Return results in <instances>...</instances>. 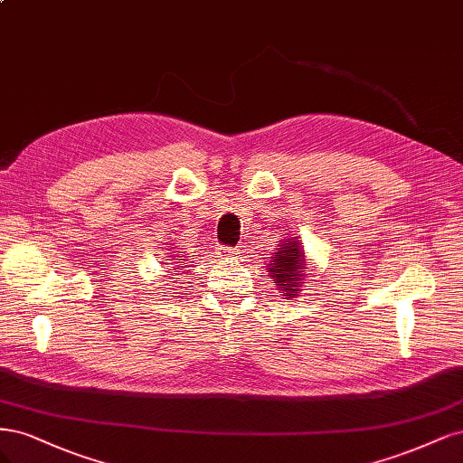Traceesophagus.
I'll return each mask as SVG.
<instances>
[{
  "instance_id": "34e87169",
  "label": "esophagus",
  "mask_w": 463,
  "mask_h": 463,
  "mask_svg": "<svg viewBox=\"0 0 463 463\" xmlns=\"http://www.w3.org/2000/svg\"><path fill=\"white\" fill-rule=\"evenodd\" d=\"M217 253H219L221 260H232V258H236V248L221 246V248H217Z\"/></svg>"
}]
</instances>
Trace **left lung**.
I'll list each match as a JSON object with an SVG mask.
<instances>
[{
    "instance_id": "left-lung-1",
    "label": "left lung",
    "mask_w": 463,
    "mask_h": 463,
    "mask_svg": "<svg viewBox=\"0 0 463 463\" xmlns=\"http://www.w3.org/2000/svg\"><path fill=\"white\" fill-rule=\"evenodd\" d=\"M269 261L271 263L267 269L271 271L277 287L285 292L282 296H298V290H300L298 287H300V280L304 277V253L298 242L287 241L285 244H280L279 251Z\"/></svg>"
}]
</instances>
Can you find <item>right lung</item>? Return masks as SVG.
<instances>
[{"label":"right lung","mask_w":463,"mask_h":463,"mask_svg":"<svg viewBox=\"0 0 463 463\" xmlns=\"http://www.w3.org/2000/svg\"><path fill=\"white\" fill-rule=\"evenodd\" d=\"M178 253H181V256H176V258H183V253H184V251H178Z\"/></svg>","instance_id":"add662e5"}]
</instances>
